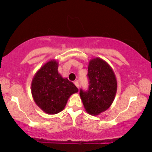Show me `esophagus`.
Segmentation results:
<instances>
[{
  "label": "esophagus",
  "mask_w": 152,
  "mask_h": 152,
  "mask_svg": "<svg viewBox=\"0 0 152 152\" xmlns=\"http://www.w3.org/2000/svg\"><path fill=\"white\" fill-rule=\"evenodd\" d=\"M74 84L77 86V88H79V83H78V82H77V81H75V82H74Z\"/></svg>",
  "instance_id": "esophagus-1"
}]
</instances>
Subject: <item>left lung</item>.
Instances as JSON below:
<instances>
[{
	"label": "left lung",
	"mask_w": 152,
	"mask_h": 152,
	"mask_svg": "<svg viewBox=\"0 0 152 152\" xmlns=\"http://www.w3.org/2000/svg\"><path fill=\"white\" fill-rule=\"evenodd\" d=\"M88 88L80 89V95L86 112L97 115L109 109L117 91V80L109 64L100 58L89 61L88 68Z\"/></svg>",
	"instance_id": "1"
}]
</instances>
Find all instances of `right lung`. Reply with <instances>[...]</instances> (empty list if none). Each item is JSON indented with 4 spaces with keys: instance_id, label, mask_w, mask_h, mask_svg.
<instances>
[{
    "instance_id": "right-lung-1",
    "label": "right lung",
    "mask_w": 152,
    "mask_h": 152,
    "mask_svg": "<svg viewBox=\"0 0 152 152\" xmlns=\"http://www.w3.org/2000/svg\"><path fill=\"white\" fill-rule=\"evenodd\" d=\"M32 97L37 106L48 114L64 109L70 95L78 92L73 83L58 72V62L51 60L39 69L31 84Z\"/></svg>"
}]
</instances>
